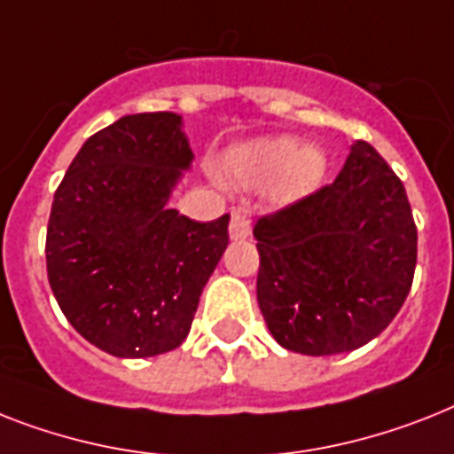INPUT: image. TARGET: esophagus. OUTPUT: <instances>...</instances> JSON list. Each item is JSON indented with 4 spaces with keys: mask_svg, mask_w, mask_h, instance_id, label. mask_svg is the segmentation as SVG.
<instances>
[{
    "mask_svg": "<svg viewBox=\"0 0 454 454\" xmlns=\"http://www.w3.org/2000/svg\"><path fill=\"white\" fill-rule=\"evenodd\" d=\"M252 233V219L247 215L245 209H233L231 215V238L233 239H245Z\"/></svg>",
    "mask_w": 454,
    "mask_h": 454,
    "instance_id": "34e87169",
    "label": "esophagus"
}]
</instances>
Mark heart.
Masks as SVG:
<instances>
[{"instance_id":"obj_1","label":"heart","mask_w":454,"mask_h":454,"mask_svg":"<svg viewBox=\"0 0 454 454\" xmlns=\"http://www.w3.org/2000/svg\"><path fill=\"white\" fill-rule=\"evenodd\" d=\"M228 168L247 189L272 184L278 200H301L319 186L324 176V153L315 146H301L291 137H261L231 153Z\"/></svg>"}]
</instances>
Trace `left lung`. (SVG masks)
Returning a JSON list of instances; mask_svg holds the SVG:
<instances>
[{
    "label": "left lung",
    "instance_id": "left-lung-1",
    "mask_svg": "<svg viewBox=\"0 0 454 454\" xmlns=\"http://www.w3.org/2000/svg\"><path fill=\"white\" fill-rule=\"evenodd\" d=\"M256 298L272 338L298 355L366 345L392 324L418 263V228L401 179L356 139L340 175L261 216Z\"/></svg>",
    "mask_w": 454,
    "mask_h": 454
}]
</instances>
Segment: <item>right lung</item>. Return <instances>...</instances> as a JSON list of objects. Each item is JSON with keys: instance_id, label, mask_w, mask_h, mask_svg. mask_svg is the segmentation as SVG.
Instances as JSON below:
<instances>
[{"instance_id": "right-lung-1", "label": "right lung", "mask_w": 454, "mask_h": 454, "mask_svg": "<svg viewBox=\"0 0 454 454\" xmlns=\"http://www.w3.org/2000/svg\"><path fill=\"white\" fill-rule=\"evenodd\" d=\"M193 151L172 112L132 114L81 146L55 191L46 268L67 322L123 359L156 356L189 335L228 247V221L168 207Z\"/></svg>"}]
</instances>
